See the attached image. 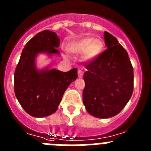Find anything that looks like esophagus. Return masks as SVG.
<instances>
[{"instance_id":"esophagus-1","label":"esophagus","mask_w":151,"mask_h":151,"mask_svg":"<svg viewBox=\"0 0 151 151\" xmlns=\"http://www.w3.org/2000/svg\"><path fill=\"white\" fill-rule=\"evenodd\" d=\"M83 71L82 70H81V69H78V78H82V76H83Z\"/></svg>"}]
</instances>
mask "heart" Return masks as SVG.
Here are the masks:
<instances>
[{
	"label": "heart",
	"mask_w": 151,
	"mask_h": 151,
	"mask_svg": "<svg viewBox=\"0 0 151 151\" xmlns=\"http://www.w3.org/2000/svg\"><path fill=\"white\" fill-rule=\"evenodd\" d=\"M103 42L97 38H85L69 44L67 50L74 54H83L86 60H94L101 54Z\"/></svg>",
	"instance_id": "1"
}]
</instances>
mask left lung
<instances>
[{
	"instance_id": "left-lung-1",
	"label": "left lung",
	"mask_w": 151,
	"mask_h": 151,
	"mask_svg": "<svg viewBox=\"0 0 151 151\" xmlns=\"http://www.w3.org/2000/svg\"><path fill=\"white\" fill-rule=\"evenodd\" d=\"M104 37L107 49L85 64L82 94L86 110L101 119L117 115L127 104L134 88L133 68L127 51L109 32H104Z\"/></svg>"
}]
</instances>
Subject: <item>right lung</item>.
Listing matches in <instances>:
<instances>
[{"label":"right lung","mask_w":151,"mask_h":151,"mask_svg":"<svg viewBox=\"0 0 151 151\" xmlns=\"http://www.w3.org/2000/svg\"><path fill=\"white\" fill-rule=\"evenodd\" d=\"M60 38L54 32L44 30L29 40L21 54L14 73V92L24 110L33 117H45L57 111L64 92L78 77L77 69L61 72L46 67L38 70V54H60Z\"/></svg>","instance_id":"obj_1"}]
</instances>
